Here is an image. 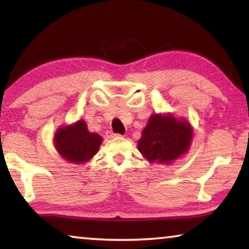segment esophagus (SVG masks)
I'll return each instance as SVG.
<instances>
[{"label": "esophagus", "mask_w": 249, "mask_h": 249, "mask_svg": "<svg viewBox=\"0 0 249 249\" xmlns=\"http://www.w3.org/2000/svg\"><path fill=\"white\" fill-rule=\"evenodd\" d=\"M121 134H116V133H112V132H107V138H115V137H121Z\"/></svg>", "instance_id": "obj_1"}]
</instances>
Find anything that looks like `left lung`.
I'll return each instance as SVG.
<instances>
[{"instance_id": "left-lung-1", "label": "left lung", "mask_w": 249, "mask_h": 249, "mask_svg": "<svg viewBox=\"0 0 249 249\" xmlns=\"http://www.w3.org/2000/svg\"><path fill=\"white\" fill-rule=\"evenodd\" d=\"M193 130L189 122L171 114H153L142 132L138 149L150 163H170L187 154Z\"/></svg>"}]
</instances>
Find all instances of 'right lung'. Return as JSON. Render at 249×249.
Masks as SVG:
<instances>
[{
	"label": "right lung",
	"mask_w": 249,
	"mask_h": 249,
	"mask_svg": "<svg viewBox=\"0 0 249 249\" xmlns=\"http://www.w3.org/2000/svg\"><path fill=\"white\" fill-rule=\"evenodd\" d=\"M54 147L62 158L70 163L89 161L98 153L103 138L88 129L83 120L59 127L53 136Z\"/></svg>",
	"instance_id": "1"
}]
</instances>
